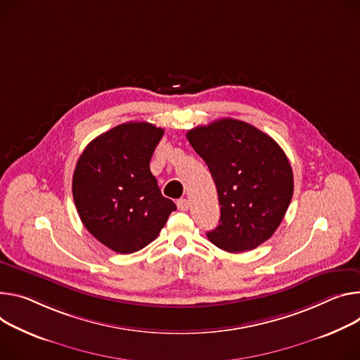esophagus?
<instances>
[{"label":"esophagus","instance_id":"esophagus-1","mask_svg":"<svg viewBox=\"0 0 360 360\" xmlns=\"http://www.w3.org/2000/svg\"><path fill=\"white\" fill-rule=\"evenodd\" d=\"M176 207H178V210H181V211H186V210L189 208V201L185 200V198H181V200L176 201Z\"/></svg>","mask_w":360,"mask_h":360}]
</instances>
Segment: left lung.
Listing matches in <instances>:
<instances>
[{
	"instance_id": "obj_1",
	"label": "left lung",
	"mask_w": 360,
	"mask_h": 360,
	"mask_svg": "<svg viewBox=\"0 0 360 360\" xmlns=\"http://www.w3.org/2000/svg\"><path fill=\"white\" fill-rule=\"evenodd\" d=\"M208 165L221 205L219 224L208 240L228 252L267 241L292 197V171L278 143L250 123L219 119L186 134Z\"/></svg>"
}]
</instances>
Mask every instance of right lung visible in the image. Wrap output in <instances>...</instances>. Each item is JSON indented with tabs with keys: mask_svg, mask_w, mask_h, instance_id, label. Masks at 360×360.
Segmentation results:
<instances>
[{
	"mask_svg": "<svg viewBox=\"0 0 360 360\" xmlns=\"http://www.w3.org/2000/svg\"><path fill=\"white\" fill-rule=\"evenodd\" d=\"M163 129L127 122L93 139L73 174V198L87 231L119 254L142 250L176 205L163 197L149 162Z\"/></svg>",
	"mask_w": 360,
	"mask_h": 360,
	"instance_id": "add662e5",
	"label": "right lung"
}]
</instances>
